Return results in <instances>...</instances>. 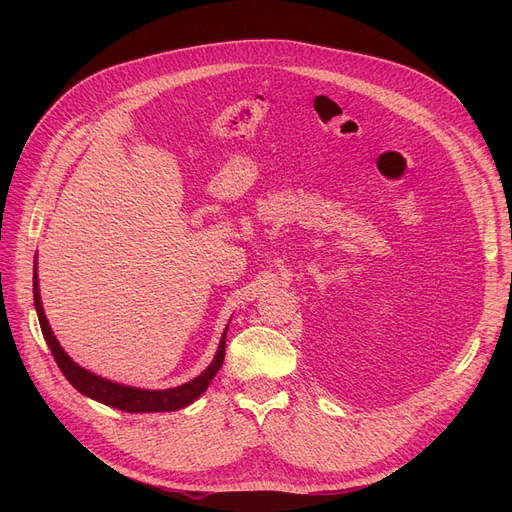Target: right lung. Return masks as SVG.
Returning <instances> with one entry per match:
<instances>
[{"label":"right lung","mask_w":512,"mask_h":512,"mask_svg":"<svg viewBox=\"0 0 512 512\" xmlns=\"http://www.w3.org/2000/svg\"><path fill=\"white\" fill-rule=\"evenodd\" d=\"M33 297H35V309H37V317L41 324V332L43 338L49 346V351L56 359L60 371L66 375V380L87 398H93L101 405L114 407L118 411H126V413H168V411H178L195 402L211 384V380L215 378V373L220 371L222 363H224V355H226V332L228 326L222 334L218 351H215L213 361L207 365V369L203 373H199L195 380L186 382L182 386L176 388H168V390H145V388H134V386H124L112 380H105L97 373H91L89 369L80 367L76 361H72V357H68V353L60 346L56 334H53L49 321L45 317L43 311V303H41V290H39V274H37V261L33 267Z\"/></svg>","instance_id":"obj_1"}]
</instances>
